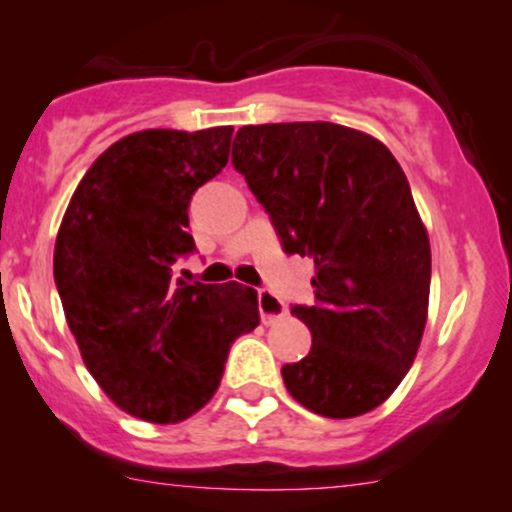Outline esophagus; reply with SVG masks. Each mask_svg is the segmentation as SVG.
I'll return each mask as SVG.
<instances>
[{"label": "esophagus", "mask_w": 512, "mask_h": 512, "mask_svg": "<svg viewBox=\"0 0 512 512\" xmlns=\"http://www.w3.org/2000/svg\"><path fill=\"white\" fill-rule=\"evenodd\" d=\"M257 306H260V316L265 326H270L274 321L282 319V316H287V306L274 297V294L267 292V289H260V292H257Z\"/></svg>", "instance_id": "1"}]
</instances>
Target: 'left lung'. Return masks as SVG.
<instances>
[{
    "label": "left lung",
    "mask_w": 512,
    "mask_h": 512,
    "mask_svg": "<svg viewBox=\"0 0 512 512\" xmlns=\"http://www.w3.org/2000/svg\"><path fill=\"white\" fill-rule=\"evenodd\" d=\"M233 164L284 250L316 267V304L292 309L311 351L282 368L289 395L331 419L375 410L412 368L429 309L432 250L405 171L333 122L242 127Z\"/></svg>",
    "instance_id": "left-lung-1"
}]
</instances>
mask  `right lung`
Here are the masks:
<instances>
[{
	"instance_id": "obj_1",
	"label": "right lung",
	"mask_w": 512,
	"mask_h": 512,
	"mask_svg": "<svg viewBox=\"0 0 512 512\" xmlns=\"http://www.w3.org/2000/svg\"><path fill=\"white\" fill-rule=\"evenodd\" d=\"M230 142L233 127L127 134L85 171L58 228L53 277L85 368L144 422L208 405L233 341L260 324L255 289L174 279L196 250L188 203L228 164Z\"/></svg>"
}]
</instances>
